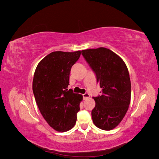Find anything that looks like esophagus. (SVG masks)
Here are the masks:
<instances>
[{"mask_svg": "<svg viewBox=\"0 0 159 159\" xmlns=\"http://www.w3.org/2000/svg\"><path fill=\"white\" fill-rule=\"evenodd\" d=\"M83 97H84V99H88L90 97V95H89V94L88 93H84L83 95Z\"/></svg>", "mask_w": 159, "mask_h": 159, "instance_id": "34e87169", "label": "esophagus"}]
</instances>
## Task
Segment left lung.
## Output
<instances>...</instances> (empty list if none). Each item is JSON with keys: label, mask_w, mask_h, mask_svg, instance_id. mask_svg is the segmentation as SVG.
<instances>
[{"label": "left lung", "mask_w": 159, "mask_h": 159, "mask_svg": "<svg viewBox=\"0 0 159 159\" xmlns=\"http://www.w3.org/2000/svg\"><path fill=\"white\" fill-rule=\"evenodd\" d=\"M81 54L102 88V94L93 97V122L101 129L111 130L123 120L131 101L128 69L121 57L105 48L82 50Z\"/></svg>", "instance_id": "1"}]
</instances>
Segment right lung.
Masks as SVG:
<instances>
[{
  "label": "right lung",
  "instance_id": "right-lung-1",
  "mask_svg": "<svg viewBox=\"0 0 159 159\" xmlns=\"http://www.w3.org/2000/svg\"><path fill=\"white\" fill-rule=\"evenodd\" d=\"M81 51L53 52L38 64L32 90L43 117L57 131L73 127L82 96L68 90L71 68L78 60Z\"/></svg>",
  "mask_w": 159,
  "mask_h": 159
}]
</instances>
